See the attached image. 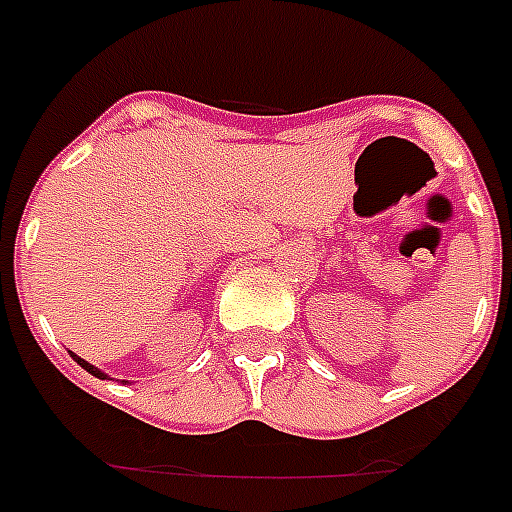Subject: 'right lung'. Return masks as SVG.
Listing matches in <instances>:
<instances>
[{
    "instance_id": "1",
    "label": "right lung",
    "mask_w": 512,
    "mask_h": 512,
    "mask_svg": "<svg viewBox=\"0 0 512 512\" xmlns=\"http://www.w3.org/2000/svg\"><path fill=\"white\" fill-rule=\"evenodd\" d=\"M73 359H76V362H79V365L84 367V370H87V372H92V375H97V378H105V375H102V372L97 370V367H94V365H89V362H84V359H81V357H76V354H73Z\"/></svg>"
}]
</instances>
